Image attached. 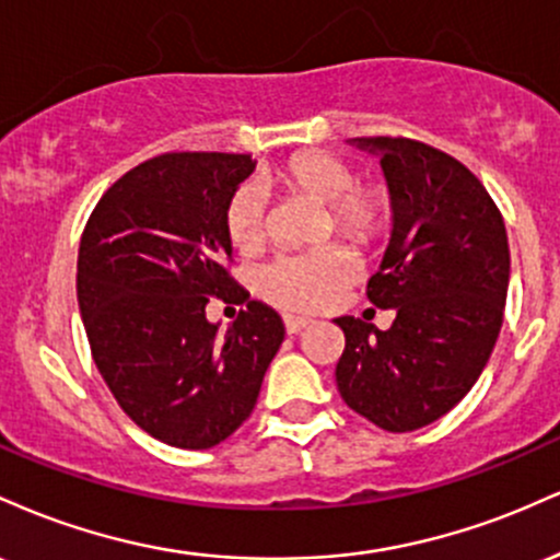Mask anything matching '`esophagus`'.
Masks as SVG:
<instances>
[{
  "label": "esophagus",
  "mask_w": 560,
  "mask_h": 560,
  "mask_svg": "<svg viewBox=\"0 0 560 560\" xmlns=\"http://www.w3.org/2000/svg\"><path fill=\"white\" fill-rule=\"evenodd\" d=\"M307 324H311V320H307V318H294V316H287V318H284V329H287L289 337H294V334H300L302 329H305Z\"/></svg>",
  "instance_id": "1"
}]
</instances>
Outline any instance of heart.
<instances>
[{
	"label": "heart",
	"mask_w": 560,
	"mask_h": 560,
	"mask_svg": "<svg viewBox=\"0 0 560 560\" xmlns=\"http://www.w3.org/2000/svg\"><path fill=\"white\" fill-rule=\"evenodd\" d=\"M268 182L300 191L329 210V229H337L358 244H376L395 223V197L384 184H355V171L347 160L331 152H298L284 165L268 173ZM223 229L231 247L255 253L266 240V195L260 186L242 184L229 197L223 210ZM361 260L345 244L292 253L276 258L260 273V294L276 307L289 313H316L331 307L355 284Z\"/></svg>",
	"instance_id": "b5f03b06"
}]
</instances>
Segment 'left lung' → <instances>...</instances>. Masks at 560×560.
<instances>
[{"label":"left lung","instance_id":"obj_1","mask_svg":"<svg viewBox=\"0 0 560 560\" xmlns=\"http://www.w3.org/2000/svg\"><path fill=\"white\" fill-rule=\"evenodd\" d=\"M382 155L395 229L369 300L395 307L387 331L342 316V400L387 432H413L477 384L503 326L511 249L503 215L460 160L405 137L355 139Z\"/></svg>","mask_w":560,"mask_h":560}]
</instances>
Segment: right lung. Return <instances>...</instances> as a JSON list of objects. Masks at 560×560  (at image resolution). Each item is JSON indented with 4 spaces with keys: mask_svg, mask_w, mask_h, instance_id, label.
<instances>
[{
    "mask_svg": "<svg viewBox=\"0 0 560 560\" xmlns=\"http://www.w3.org/2000/svg\"><path fill=\"white\" fill-rule=\"evenodd\" d=\"M249 155L165 152L100 197L81 234L75 292L92 358L124 413L165 445L208 450L258 402L284 324L231 276L223 210ZM213 296L247 304L223 338Z\"/></svg>",
    "mask_w": 560,
    "mask_h": 560,
    "instance_id": "obj_1",
    "label": "right lung"
}]
</instances>
